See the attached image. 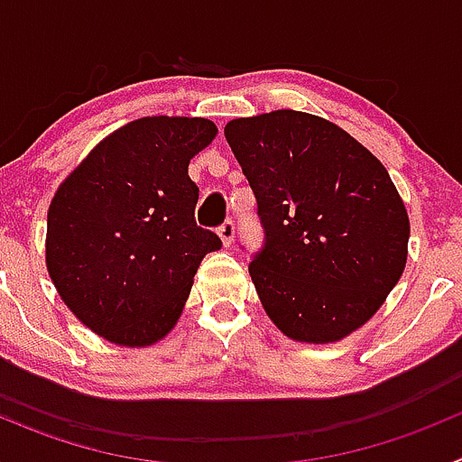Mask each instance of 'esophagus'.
<instances>
[{
    "mask_svg": "<svg viewBox=\"0 0 462 462\" xmlns=\"http://www.w3.org/2000/svg\"><path fill=\"white\" fill-rule=\"evenodd\" d=\"M217 236H219V240H222L224 247H231V245H234V236H236L234 222H231V219H226V222H224L222 226H219Z\"/></svg>",
    "mask_w": 462,
    "mask_h": 462,
    "instance_id": "34e87169",
    "label": "esophagus"
}]
</instances>
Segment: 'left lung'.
<instances>
[{"label": "left lung", "mask_w": 462, "mask_h": 462, "mask_svg": "<svg viewBox=\"0 0 462 462\" xmlns=\"http://www.w3.org/2000/svg\"><path fill=\"white\" fill-rule=\"evenodd\" d=\"M224 136L266 228L250 277L268 319L296 342L345 340L405 273L410 215L389 171L342 126L300 110L238 117Z\"/></svg>", "instance_id": "1"}]
</instances>
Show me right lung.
I'll list each match as a JSON object with an SVG mask.
<instances>
[{"instance_id":"1","label":"right lung","mask_w":462,"mask_h":462,"mask_svg":"<svg viewBox=\"0 0 462 462\" xmlns=\"http://www.w3.org/2000/svg\"><path fill=\"white\" fill-rule=\"evenodd\" d=\"M217 136L206 117L120 126L57 187L46 268L73 317L104 340L145 349L180 319L203 256L222 240L196 226L189 162Z\"/></svg>"}]
</instances>
